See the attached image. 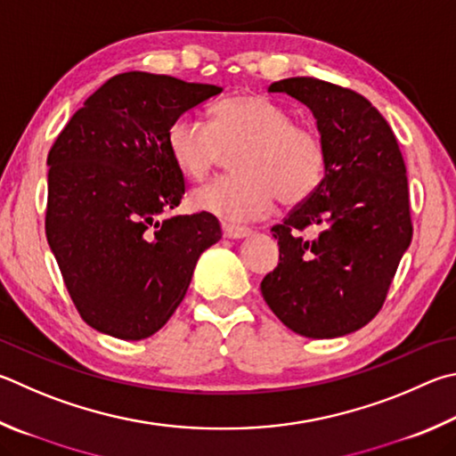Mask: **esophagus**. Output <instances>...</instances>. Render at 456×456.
<instances>
[{"label":"esophagus","instance_id":"34e87169","mask_svg":"<svg viewBox=\"0 0 456 456\" xmlns=\"http://www.w3.org/2000/svg\"><path fill=\"white\" fill-rule=\"evenodd\" d=\"M253 231L249 227H241V225H229V223H223V235L227 239H245L249 237Z\"/></svg>","mask_w":456,"mask_h":456}]
</instances>
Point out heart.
<instances>
[{
	"label": "heart",
	"mask_w": 456,
	"mask_h": 456,
	"mask_svg": "<svg viewBox=\"0 0 456 456\" xmlns=\"http://www.w3.org/2000/svg\"><path fill=\"white\" fill-rule=\"evenodd\" d=\"M171 159L187 177L209 175L225 151H237V175L223 177L193 195L197 209L227 221L269 215L275 201L297 205L319 187L325 149L317 134L295 126L293 115L271 99L239 94L213 105L211 126L179 115L167 129Z\"/></svg>",
	"instance_id": "obj_1"
}]
</instances>
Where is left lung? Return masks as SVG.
Masks as SVG:
<instances>
[{"label":"left lung","mask_w":456,"mask_h":456,"mask_svg":"<svg viewBox=\"0 0 456 456\" xmlns=\"http://www.w3.org/2000/svg\"><path fill=\"white\" fill-rule=\"evenodd\" d=\"M307 105L325 149V175L271 229L279 265L261 281L263 299L297 335L354 333L383 307L407 253L412 225L407 169L388 123L365 97L314 77L269 86ZM314 228L305 240L299 230Z\"/></svg>","instance_id":"8db88e82"}]
</instances>
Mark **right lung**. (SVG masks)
<instances>
[{
  "instance_id": "add662e5",
  "label": "right lung",
  "mask_w": 456,
  "mask_h": 456,
  "mask_svg": "<svg viewBox=\"0 0 456 456\" xmlns=\"http://www.w3.org/2000/svg\"><path fill=\"white\" fill-rule=\"evenodd\" d=\"M223 87L129 71L86 99L47 155L45 235L89 327L123 341L155 335L183 301L211 213L165 217L185 193L171 159L173 119Z\"/></svg>"
}]
</instances>
